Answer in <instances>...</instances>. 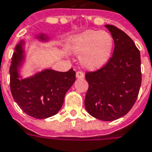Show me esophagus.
Wrapping results in <instances>:
<instances>
[{"label": "esophagus", "instance_id": "1", "mask_svg": "<svg viewBox=\"0 0 152 152\" xmlns=\"http://www.w3.org/2000/svg\"><path fill=\"white\" fill-rule=\"evenodd\" d=\"M76 78H78V79H83L85 77V74L81 71H78V72H76Z\"/></svg>", "mask_w": 152, "mask_h": 152}]
</instances>
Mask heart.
Returning <instances> with one entry per match:
<instances>
[{"label": "heart", "mask_w": 152, "mask_h": 152, "mask_svg": "<svg viewBox=\"0 0 152 152\" xmlns=\"http://www.w3.org/2000/svg\"><path fill=\"white\" fill-rule=\"evenodd\" d=\"M113 45V39L110 33L89 30L70 37L67 47L72 53L80 55L83 67L96 70L110 60Z\"/></svg>", "instance_id": "obj_1"}]
</instances>
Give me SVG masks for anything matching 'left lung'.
<instances>
[{"label":"left lung","mask_w":152,"mask_h":152,"mask_svg":"<svg viewBox=\"0 0 152 152\" xmlns=\"http://www.w3.org/2000/svg\"><path fill=\"white\" fill-rule=\"evenodd\" d=\"M114 42L106 64L85 74L88 83L85 105L91 116L113 121L126 115L135 103L142 82L140 52L126 34L105 25Z\"/></svg>","instance_id":"obj_1"}]
</instances>
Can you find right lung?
<instances>
[{
  "mask_svg": "<svg viewBox=\"0 0 152 152\" xmlns=\"http://www.w3.org/2000/svg\"><path fill=\"white\" fill-rule=\"evenodd\" d=\"M39 39L47 40L42 34ZM24 42L18 44L10 66V90L25 113L38 119L48 118L61 109L67 90L76 80V72L46 69L26 79H20L18 67L24 60Z\"/></svg>",
  "mask_w": 152,
  "mask_h": 152,
  "instance_id": "right-lung-1",
  "label": "right lung"
}]
</instances>
